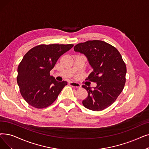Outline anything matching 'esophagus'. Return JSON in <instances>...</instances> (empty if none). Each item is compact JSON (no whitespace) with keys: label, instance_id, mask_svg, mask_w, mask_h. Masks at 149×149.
<instances>
[{"label":"esophagus","instance_id":"esophagus-1","mask_svg":"<svg viewBox=\"0 0 149 149\" xmlns=\"http://www.w3.org/2000/svg\"><path fill=\"white\" fill-rule=\"evenodd\" d=\"M69 85H70L71 86L74 87V88H79L81 87L80 84L79 83H77V82H72V81H71V82L69 83Z\"/></svg>","mask_w":149,"mask_h":149}]
</instances>
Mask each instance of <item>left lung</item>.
<instances>
[{"instance_id": "left-lung-1", "label": "left lung", "mask_w": 149, "mask_h": 149, "mask_svg": "<svg viewBox=\"0 0 149 149\" xmlns=\"http://www.w3.org/2000/svg\"><path fill=\"white\" fill-rule=\"evenodd\" d=\"M75 52L85 55L93 68L86 80L97 83L94 89L82 85L88 97L83 106L93 111H102L117 99L124 88L127 68L118 49L100 40L88 41L77 44Z\"/></svg>"}]
</instances>
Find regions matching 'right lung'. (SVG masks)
I'll return each instance as SVG.
<instances>
[{"label": "right lung", "mask_w": 149, "mask_h": 149, "mask_svg": "<svg viewBox=\"0 0 149 149\" xmlns=\"http://www.w3.org/2000/svg\"><path fill=\"white\" fill-rule=\"evenodd\" d=\"M74 44H40L25 54L17 68V82L22 97L29 104L41 109L50 106L68 83L50 75L59 58Z\"/></svg>", "instance_id": "right-lung-1"}]
</instances>
